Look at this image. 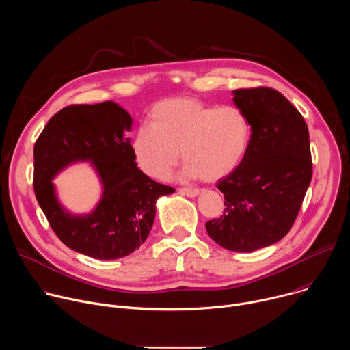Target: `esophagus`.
<instances>
[{
    "instance_id": "obj_1",
    "label": "esophagus",
    "mask_w": 350,
    "mask_h": 350,
    "mask_svg": "<svg viewBox=\"0 0 350 350\" xmlns=\"http://www.w3.org/2000/svg\"><path fill=\"white\" fill-rule=\"evenodd\" d=\"M178 192L181 195H185V196H189V198H193V196L199 195V191L196 188H180Z\"/></svg>"
}]
</instances>
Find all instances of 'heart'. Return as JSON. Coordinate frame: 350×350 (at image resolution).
<instances>
[{
    "mask_svg": "<svg viewBox=\"0 0 350 350\" xmlns=\"http://www.w3.org/2000/svg\"><path fill=\"white\" fill-rule=\"evenodd\" d=\"M149 124L134 133L131 151L146 176L166 180L181 159L184 176L216 183L243 162L252 141V123L237 107H216L192 98L157 104Z\"/></svg>",
    "mask_w": 350,
    "mask_h": 350,
    "instance_id": "heart-1",
    "label": "heart"
}]
</instances>
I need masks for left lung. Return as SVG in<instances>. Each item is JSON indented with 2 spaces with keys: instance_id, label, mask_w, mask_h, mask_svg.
I'll use <instances>...</instances> for the list:
<instances>
[{
  "instance_id": "left-lung-1",
  "label": "left lung",
  "mask_w": 350,
  "mask_h": 350,
  "mask_svg": "<svg viewBox=\"0 0 350 350\" xmlns=\"http://www.w3.org/2000/svg\"><path fill=\"white\" fill-rule=\"evenodd\" d=\"M232 101L252 123L241 166L216 185L224 212L208 221L209 237L234 252H254L291 230L312 181L309 130L304 116L277 90L239 88Z\"/></svg>"
}]
</instances>
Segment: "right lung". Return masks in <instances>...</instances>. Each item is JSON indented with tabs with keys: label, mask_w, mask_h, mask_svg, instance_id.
Instances as JSON below:
<instances>
[{
	"label": "right lung",
	"mask_w": 350,
	"mask_h": 350,
	"mask_svg": "<svg viewBox=\"0 0 350 350\" xmlns=\"http://www.w3.org/2000/svg\"><path fill=\"white\" fill-rule=\"evenodd\" d=\"M131 116L116 103L70 105L55 113L34 144L33 187L58 238L73 251L101 260L133 254L152 228L157 201L174 192L144 174L134 162ZM75 161H91L103 196L88 215H72L59 204L52 178Z\"/></svg>",
	"instance_id": "obj_1"
}]
</instances>
